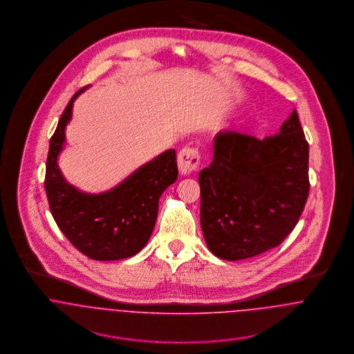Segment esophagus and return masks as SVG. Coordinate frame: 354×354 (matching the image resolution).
<instances>
[{
    "label": "esophagus",
    "instance_id": "34e87169",
    "mask_svg": "<svg viewBox=\"0 0 354 354\" xmlns=\"http://www.w3.org/2000/svg\"><path fill=\"white\" fill-rule=\"evenodd\" d=\"M199 152L196 149H184L178 153L177 158V165H178V170L181 176H189L191 173H194L198 169L199 165Z\"/></svg>",
    "mask_w": 354,
    "mask_h": 354
}]
</instances>
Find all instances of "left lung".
I'll return each mask as SVG.
<instances>
[{
	"instance_id": "obj_1",
	"label": "left lung",
	"mask_w": 354,
	"mask_h": 354,
	"mask_svg": "<svg viewBox=\"0 0 354 354\" xmlns=\"http://www.w3.org/2000/svg\"><path fill=\"white\" fill-rule=\"evenodd\" d=\"M199 173L201 225L208 250L236 261L279 245L297 225L309 192V146L296 109L263 140L219 132Z\"/></svg>"
}]
</instances>
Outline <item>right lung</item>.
I'll return each instance as SVG.
<instances>
[{"mask_svg": "<svg viewBox=\"0 0 354 354\" xmlns=\"http://www.w3.org/2000/svg\"><path fill=\"white\" fill-rule=\"evenodd\" d=\"M90 86L77 91L65 107L50 139L45 188L59 230L83 254L107 261L140 252L151 237L159 198L178 176L176 151L166 150L138 167L109 191L88 194L69 184L58 156L65 147V129L73 103Z\"/></svg>", "mask_w": 354, "mask_h": 354, "instance_id": "1", "label": "right lung"}]
</instances>
